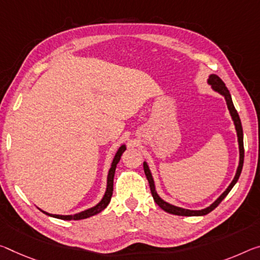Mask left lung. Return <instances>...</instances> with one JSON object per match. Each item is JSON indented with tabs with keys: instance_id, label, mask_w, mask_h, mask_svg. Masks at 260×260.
<instances>
[{
	"instance_id": "obj_1",
	"label": "left lung",
	"mask_w": 260,
	"mask_h": 260,
	"mask_svg": "<svg viewBox=\"0 0 260 260\" xmlns=\"http://www.w3.org/2000/svg\"><path fill=\"white\" fill-rule=\"evenodd\" d=\"M208 84L212 86V89L214 90V91H216V92H219L220 94H222V96L224 97L225 102H226V106H228V110H229V112H230V115H232L233 121L235 123V128H236V132H237L238 147H240V163H238V168H237L236 175H235L233 182L230 183L228 188H226L225 191L222 193V194L219 198H217V199L214 201V203L211 206H209V207L204 208V209H200V211H191V209H185V208H182V207H177V206L169 204V203H167V201H164L162 198H159V196L157 194V192H156V189H155L154 179H152V176H151V172L149 170V167H148L147 162H143V170H145L146 177H147L148 182H149L150 191H151V194H152V198H154L155 203L157 204L159 207L163 209V211H166L167 213L174 214V215H180V216H203V215H206V214L211 213L213 209H215L217 206H219V204L221 203L222 200L224 199V198L226 197V194H228V193L232 191V188L234 187V185L237 183L238 178H240L242 169H243V162H244V146H243V128H242V123H241L240 115H238L236 109H235L234 103H233V100H232V96H230L229 90L226 89V86L223 83V81H222L219 76L212 74V75L209 76V78H208Z\"/></svg>"
}]
</instances>
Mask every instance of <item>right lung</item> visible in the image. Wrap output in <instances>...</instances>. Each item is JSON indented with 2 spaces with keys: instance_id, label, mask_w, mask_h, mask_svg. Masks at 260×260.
I'll list each match as a JSON object with an SVG mask.
<instances>
[{
  "instance_id": "1",
  "label": "right lung",
  "mask_w": 260,
  "mask_h": 260,
  "mask_svg": "<svg viewBox=\"0 0 260 260\" xmlns=\"http://www.w3.org/2000/svg\"><path fill=\"white\" fill-rule=\"evenodd\" d=\"M125 150H126V146L122 145L118 149L117 154H115L114 158L112 160V164H111V168L109 170L108 186H106L105 194H104V197H103V199L96 206H93V207L89 208V209H85V211L81 212V213L74 214V215H56V214H49L47 212H44V211H41V209L40 211L46 214V215H48V216L55 217V219H60V220H83V219H88V217H90V216L96 215V214L101 213L102 211H104V209L106 208V206L110 204L111 197H112V193H113V178H114L115 168H117V164L119 163V160H120L122 152Z\"/></svg>"
}]
</instances>
